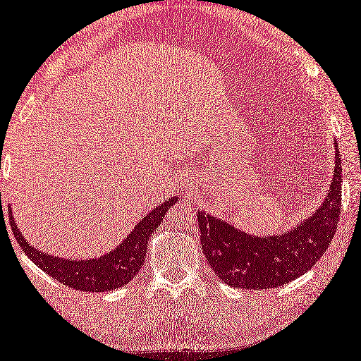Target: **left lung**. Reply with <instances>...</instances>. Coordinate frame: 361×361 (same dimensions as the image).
<instances>
[{
	"label": "left lung",
	"instance_id": "1",
	"mask_svg": "<svg viewBox=\"0 0 361 361\" xmlns=\"http://www.w3.org/2000/svg\"><path fill=\"white\" fill-rule=\"evenodd\" d=\"M334 162L326 199L308 219L283 235H252L209 212H197L202 252L217 279L233 288L269 290L310 271L331 245L339 221L343 169L338 149Z\"/></svg>",
	"mask_w": 361,
	"mask_h": 361
}]
</instances>
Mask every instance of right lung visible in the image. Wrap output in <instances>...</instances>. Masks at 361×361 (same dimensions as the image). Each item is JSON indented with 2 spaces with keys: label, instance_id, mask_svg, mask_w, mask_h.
I'll list each match as a JSON object with an SVG mask.
<instances>
[{
  "label": "right lung",
  "instance_id": "obj_1",
  "mask_svg": "<svg viewBox=\"0 0 361 361\" xmlns=\"http://www.w3.org/2000/svg\"><path fill=\"white\" fill-rule=\"evenodd\" d=\"M176 202L178 197L174 195L171 199L162 202L157 207H154L152 211L145 214L138 221L132 233L118 247L102 253L101 257H96V259L71 260L37 250L22 235L17 221L11 216V209L8 217H10L11 231H13L15 238H17L20 247L23 248L25 255L39 269H42L47 276L59 281L65 286L73 288V290L102 293L125 286L126 283H130L138 274V271L145 262L149 236L156 231L162 217Z\"/></svg>",
  "mask_w": 361,
  "mask_h": 361
}]
</instances>
